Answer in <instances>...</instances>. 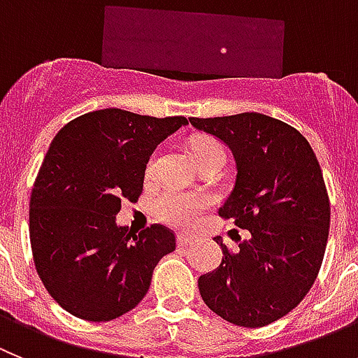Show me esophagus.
I'll list each match as a JSON object with an SVG mask.
<instances>
[{
	"mask_svg": "<svg viewBox=\"0 0 358 358\" xmlns=\"http://www.w3.org/2000/svg\"><path fill=\"white\" fill-rule=\"evenodd\" d=\"M176 241H178V246H189V244H192L194 237L187 234H178L176 235Z\"/></svg>",
	"mask_w": 358,
	"mask_h": 358,
	"instance_id": "esophagus-1",
	"label": "esophagus"
}]
</instances>
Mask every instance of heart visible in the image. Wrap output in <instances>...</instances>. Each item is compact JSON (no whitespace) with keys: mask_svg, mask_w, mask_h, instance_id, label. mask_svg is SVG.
<instances>
[{"mask_svg":"<svg viewBox=\"0 0 358 358\" xmlns=\"http://www.w3.org/2000/svg\"><path fill=\"white\" fill-rule=\"evenodd\" d=\"M192 151L198 160V164L212 159V157H224L223 146L215 139L210 137H198L192 141ZM157 155L148 160L146 176L155 173ZM214 205V198L205 192L194 191H182L175 187H167L157 198V214L164 223L171 227L180 228V230H191L201 221L205 212Z\"/></svg>","mask_w":358,"mask_h":358,"instance_id":"heart-1","label":"heart"}]
</instances>
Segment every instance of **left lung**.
Instances as JSON below:
<instances>
[{"instance_id": "1", "label": "left lung", "mask_w": 358, "mask_h": 358, "mask_svg": "<svg viewBox=\"0 0 358 358\" xmlns=\"http://www.w3.org/2000/svg\"><path fill=\"white\" fill-rule=\"evenodd\" d=\"M189 121L234 153L237 178L219 215L250 231L237 251L214 237L223 260L199 276V292L228 323L266 327L298 307L323 264L330 230L323 171L308 141L280 119L244 112Z\"/></svg>"}]
</instances>
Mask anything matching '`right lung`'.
<instances>
[{
    "mask_svg": "<svg viewBox=\"0 0 358 358\" xmlns=\"http://www.w3.org/2000/svg\"><path fill=\"white\" fill-rule=\"evenodd\" d=\"M187 124L103 108L73 119L48 150L30 198L35 269L51 298L85 321H110L139 305L153 269L175 251V231L139 234L115 224L121 201L135 203L155 148Z\"/></svg>",
    "mask_w": 358,
    "mask_h": 358,
    "instance_id": "add662e5",
    "label": "right lung"
}]
</instances>
